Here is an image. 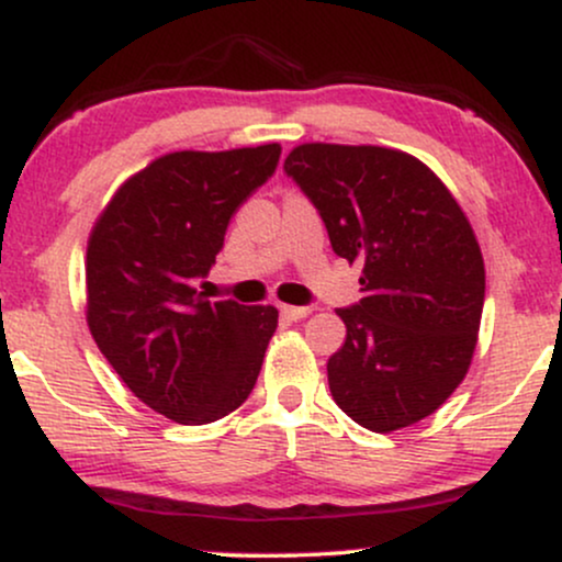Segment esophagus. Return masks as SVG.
Listing matches in <instances>:
<instances>
[{
	"instance_id": "obj_1",
	"label": "esophagus",
	"mask_w": 562,
	"mask_h": 562,
	"mask_svg": "<svg viewBox=\"0 0 562 562\" xmlns=\"http://www.w3.org/2000/svg\"><path fill=\"white\" fill-rule=\"evenodd\" d=\"M280 312L285 314L288 319H303V317H308V314H312V306H288V303H282Z\"/></svg>"
}]
</instances>
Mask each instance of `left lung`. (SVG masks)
Returning a JSON list of instances; mask_svg holds the SVG:
<instances>
[{"label": "left lung", "instance_id": "obj_1", "mask_svg": "<svg viewBox=\"0 0 562 562\" xmlns=\"http://www.w3.org/2000/svg\"><path fill=\"white\" fill-rule=\"evenodd\" d=\"M282 169L335 254L362 263V299L338 308L346 340L327 359L335 404L375 434L434 415L465 378L486 293L462 209L428 166L389 147L312 142Z\"/></svg>", "mask_w": 562, "mask_h": 562}]
</instances>
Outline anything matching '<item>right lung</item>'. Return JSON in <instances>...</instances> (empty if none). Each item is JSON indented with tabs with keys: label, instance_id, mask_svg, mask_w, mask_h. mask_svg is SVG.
Here are the masks:
<instances>
[{
	"label": "right lung",
	"instance_id": "right-lung-1",
	"mask_svg": "<svg viewBox=\"0 0 562 562\" xmlns=\"http://www.w3.org/2000/svg\"><path fill=\"white\" fill-rule=\"evenodd\" d=\"M280 145L169 153L121 184L87 248V319L128 391L173 423L229 415L254 391L274 306L209 301L205 277Z\"/></svg>",
	"mask_w": 562,
	"mask_h": 562
}]
</instances>
